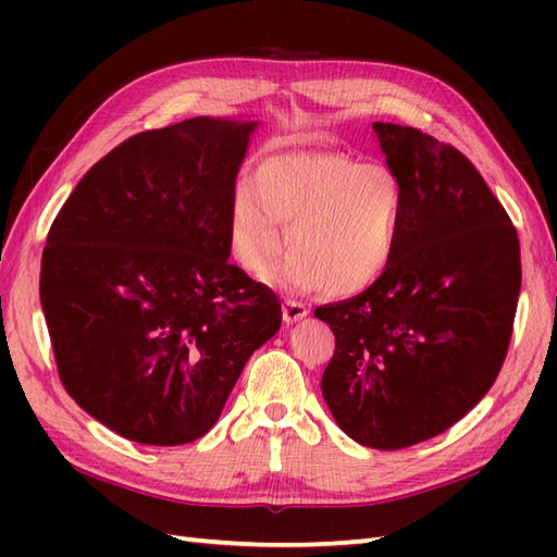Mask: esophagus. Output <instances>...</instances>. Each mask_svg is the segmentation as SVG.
I'll return each mask as SVG.
<instances>
[{
  "instance_id": "1",
  "label": "esophagus",
  "mask_w": 557,
  "mask_h": 557,
  "mask_svg": "<svg viewBox=\"0 0 557 557\" xmlns=\"http://www.w3.org/2000/svg\"><path fill=\"white\" fill-rule=\"evenodd\" d=\"M282 315H285V323H297L304 315H309V306L299 299L287 297L285 304H282Z\"/></svg>"
}]
</instances>
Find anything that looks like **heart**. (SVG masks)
Wrapping results in <instances>:
<instances>
[{
    "instance_id": "heart-1",
    "label": "heart",
    "mask_w": 557,
    "mask_h": 557,
    "mask_svg": "<svg viewBox=\"0 0 557 557\" xmlns=\"http://www.w3.org/2000/svg\"><path fill=\"white\" fill-rule=\"evenodd\" d=\"M407 220V191L383 162L339 150L280 152L260 162L256 188L242 184L230 208L232 253L268 275L285 248V282L354 297L393 265Z\"/></svg>"
}]
</instances>
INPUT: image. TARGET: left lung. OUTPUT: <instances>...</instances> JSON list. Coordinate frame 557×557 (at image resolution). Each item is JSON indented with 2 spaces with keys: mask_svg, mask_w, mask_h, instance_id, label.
<instances>
[{
  "mask_svg": "<svg viewBox=\"0 0 557 557\" xmlns=\"http://www.w3.org/2000/svg\"><path fill=\"white\" fill-rule=\"evenodd\" d=\"M407 191L393 265L315 315L335 335L323 397L375 449L435 437L474 409L510 347L522 263L517 230L469 158L413 126L375 122Z\"/></svg>",
  "mask_w": 557,
  "mask_h": 557,
  "instance_id": "8db88e82",
  "label": "left lung"
}]
</instances>
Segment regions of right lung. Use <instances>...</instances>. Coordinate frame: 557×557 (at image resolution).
I'll list each match as a JSON object with an SVG mask.
<instances>
[{"mask_svg": "<svg viewBox=\"0 0 557 557\" xmlns=\"http://www.w3.org/2000/svg\"><path fill=\"white\" fill-rule=\"evenodd\" d=\"M256 122L194 116L98 160L57 212L40 304L66 393L144 445L220 419L282 306L230 263L234 182Z\"/></svg>", "mask_w": 557, "mask_h": 557, "instance_id": "1", "label": "right lung"}]
</instances>
